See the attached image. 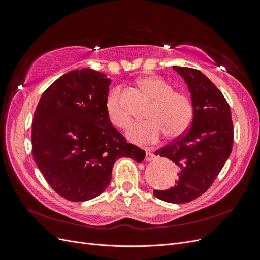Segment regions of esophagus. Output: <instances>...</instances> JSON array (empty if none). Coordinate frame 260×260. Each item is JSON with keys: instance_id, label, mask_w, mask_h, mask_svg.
Returning a JSON list of instances; mask_svg holds the SVG:
<instances>
[{"instance_id": "1", "label": "esophagus", "mask_w": 260, "mask_h": 260, "mask_svg": "<svg viewBox=\"0 0 260 260\" xmlns=\"http://www.w3.org/2000/svg\"><path fill=\"white\" fill-rule=\"evenodd\" d=\"M156 159V156L148 151V149H145V160L146 161H153Z\"/></svg>"}]
</instances>
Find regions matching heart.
<instances>
[{
  "label": "heart",
  "mask_w": 260,
  "mask_h": 260,
  "mask_svg": "<svg viewBox=\"0 0 260 260\" xmlns=\"http://www.w3.org/2000/svg\"><path fill=\"white\" fill-rule=\"evenodd\" d=\"M140 88L153 100L145 114L146 121L133 123L127 137L135 143L156 142L161 135L168 140L178 139L190 128L193 119V105L184 93L174 91L172 86L157 76H145L139 80ZM105 112L115 127L125 129L131 117L122 104L120 90L115 89L105 101Z\"/></svg>",
  "instance_id": "obj_1"
}]
</instances>
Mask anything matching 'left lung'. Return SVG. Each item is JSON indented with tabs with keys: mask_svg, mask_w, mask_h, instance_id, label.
I'll list each match as a JSON object with an SVG mask.
<instances>
[{
	"mask_svg": "<svg viewBox=\"0 0 260 260\" xmlns=\"http://www.w3.org/2000/svg\"><path fill=\"white\" fill-rule=\"evenodd\" d=\"M191 93L193 119L183 136L155 154L174 161L179 180L168 190H154L157 199L183 204L205 193L232 151L233 122L231 109L222 93L198 69L174 66Z\"/></svg>",
	"mask_w": 260,
	"mask_h": 260,
	"instance_id": "left-lung-1",
	"label": "left lung"
}]
</instances>
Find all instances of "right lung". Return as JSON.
Masks as SVG:
<instances>
[{
  "mask_svg": "<svg viewBox=\"0 0 260 260\" xmlns=\"http://www.w3.org/2000/svg\"><path fill=\"white\" fill-rule=\"evenodd\" d=\"M112 80L93 69L73 70L44 91L31 143L38 168L53 190L72 202L103 193L117 159L143 161L145 152L109 122L105 101Z\"/></svg>",
  "mask_w": 260,
  "mask_h": 260,
  "instance_id": "1",
  "label": "right lung"
}]
</instances>
